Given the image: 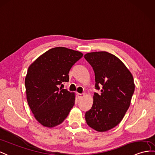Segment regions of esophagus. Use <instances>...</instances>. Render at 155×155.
Returning a JSON list of instances; mask_svg holds the SVG:
<instances>
[{"label": "esophagus", "mask_w": 155, "mask_h": 155, "mask_svg": "<svg viewBox=\"0 0 155 155\" xmlns=\"http://www.w3.org/2000/svg\"><path fill=\"white\" fill-rule=\"evenodd\" d=\"M77 95H78V99H81V98H82L83 96L84 95V94H83V93H78Z\"/></svg>", "instance_id": "obj_1"}]
</instances>
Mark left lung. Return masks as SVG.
<instances>
[{"mask_svg":"<svg viewBox=\"0 0 155 155\" xmlns=\"http://www.w3.org/2000/svg\"><path fill=\"white\" fill-rule=\"evenodd\" d=\"M84 58L92 66L95 89L91 108L85 113L87 125L97 131L112 129L122 121L134 93L133 75L116 56L105 51L89 52Z\"/></svg>","mask_w":155,"mask_h":155,"instance_id":"left-lung-1","label":"left lung"}]
</instances>
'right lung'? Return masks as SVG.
Here are the masks:
<instances>
[{
	"label": "right lung",
	"mask_w": 155,
	"mask_h": 155,
	"mask_svg": "<svg viewBox=\"0 0 155 155\" xmlns=\"http://www.w3.org/2000/svg\"><path fill=\"white\" fill-rule=\"evenodd\" d=\"M83 56L81 52L55 47L37 58L25 78L27 101L35 119L43 126L62 124L75 103V94L59 88L69 81V71Z\"/></svg>",
	"instance_id": "add662e5"
}]
</instances>
